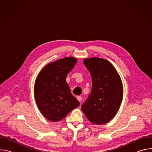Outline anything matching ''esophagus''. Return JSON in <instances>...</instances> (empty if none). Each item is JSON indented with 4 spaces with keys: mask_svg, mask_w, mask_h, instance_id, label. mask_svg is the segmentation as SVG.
Instances as JSON below:
<instances>
[{
    "mask_svg": "<svg viewBox=\"0 0 152 152\" xmlns=\"http://www.w3.org/2000/svg\"><path fill=\"white\" fill-rule=\"evenodd\" d=\"M77 100L78 101H79V102H81L82 101V97L81 96H77Z\"/></svg>",
    "mask_w": 152,
    "mask_h": 152,
    "instance_id": "1",
    "label": "esophagus"
}]
</instances>
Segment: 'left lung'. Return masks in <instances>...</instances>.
Instances as JSON below:
<instances>
[{
    "label": "left lung",
    "instance_id": "obj_1",
    "mask_svg": "<svg viewBox=\"0 0 152 152\" xmlns=\"http://www.w3.org/2000/svg\"><path fill=\"white\" fill-rule=\"evenodd\" d=\"M90 73L92 90L81 110L96 124H104L117 114L123 100L121 79L113 65L106 59L93 57L83 59Z\"/></svg>",
    "mask_w": 152,
    "mask_h": 152
}]
</instances>
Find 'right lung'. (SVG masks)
<instances>
[{
    "label": "right lung",
    "instance_id": "1",
    "mask_svg": "<svg viewBox=\"0 0 152 152\" xmlns=\"http://www.w3.org/2000/svg\"><path fill=\"white\" fill-rule=\"evenodd\" d=\"M77 61L74 57H66L50 62L37 77L34 85L36 103L41 114L51 121L62 120L80 104L66 82Z\"/></svg>",
    "mask_w": 152,
    "mask_h": 152
}]
</instances>
